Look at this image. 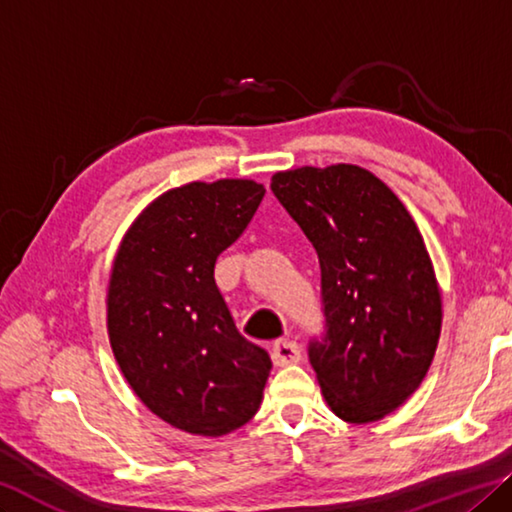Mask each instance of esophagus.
Masks as SVG:
<instances>
[{"instance_id": "1", "label": "esophagus", "mask_w": 512, "mask_h": 512, "mask_svg": "<svg viewBox=\"0 0 512 512\" xmlns=\"http://www.w3.org/2000/svg\"><path fill=\"white\" fill-rule=\"evenodd\" d=\"M271 358L275 364H278V367L294 364L300 360V346L296 342H291V339H278V342L273 344Z\"/></svg>"}]
</instances>
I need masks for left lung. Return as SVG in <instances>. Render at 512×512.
Listing matches in <instances>:
<instances>
[{"label": "left lung", "instance_id": "1", "mask_svg": "<svg viewBox=\"0 0 512 512\" xmlns=\"http://www.w3.org/2000/svg\"><path fill=\"white\" fill-rule=\"evenodd\" d=\"M271 191L321 264L323 332L307 355L330 410L351 424L383 419L431 367L442 300L415 221L358 166L275 173Z\"/></svg>", "mask_w": 512, "mask_h": 512}]
</instances>
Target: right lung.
Instances as JSON below:
<instances>
[{"label":"right lung","mask_w":512,"mask_h":512,"mask_svg":"<svg viewBox=\"0 0 512 512\" xmlns=\"http://www.w3.org/2000/svg\"><path fill=\"white\" fill-rule=\"evenodd\" d=\"M264 193L250 180L168 191L127 232L113 262V355L136 396L180 431L232 433L262 401L271 358L237 330L214 269Z\"/></svg>","instance_id":"obj_1"}]
</instances>
